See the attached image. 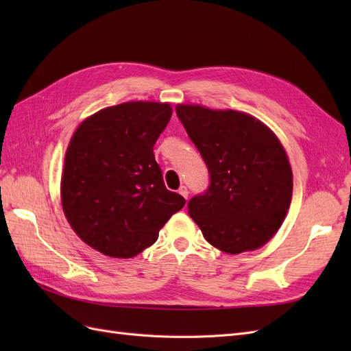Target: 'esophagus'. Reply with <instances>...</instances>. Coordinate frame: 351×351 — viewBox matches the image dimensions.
I'll use <instances>...</instances> for the list:
<instances>
[{"label": "esophagus", "mask_w": 351, "mask_h": 351, "mask_svg": "<svg viewBox=\"0 0 351 351\" xmlns=\"http://www.w3.org/2000/svg\"><path fill=\"white\" fill-rule=\"evenodd\" d=\"M178 193L182 195V196L187 200V197H189V190H187V187H186V186H182V187H180V189H178Z\"/></svg>", "instance_id": "34e87169"}]
</instances>
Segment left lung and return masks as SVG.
Returning a JSON list of instances; mask_svg holds the SVG:
<instances>
[{"label":"left lung","instance_id":"8db88e82","mask_svg":"<svg viewBox=\"0 0 351 351\" xmlns=\"http://www.w3.org/2000/svg\"><path fill=\"white\" fill-rule=\"evenodd\" d=\"M190 141L206 164L209 186L189 200L204 237L237 254L267 243L285 218L293 174L284 147L267 125L239 111L177 105Z\"/></svg>","mask_w":351,"mask_h":351}]
</instances>
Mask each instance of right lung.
<instances>
[{"label": "right lung", "instance_id": "right-lung-1", "mask_svg": "<svg viewBox=\"0 0 351 351\" xmlns=\"http://www.w3.org/2000/svg\"><path fill=\"white\" fill-rule=\"evenodd\" d=\"M169 104L125 102L84 120L66 152L61 200L76 234L111 258H133L186 204L169 192L154 145Z\"/></svg>", "mask_w": 351, "mask_h": 351}]
</instances>
